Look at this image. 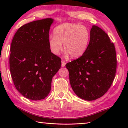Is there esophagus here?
I'll use <instances>...</instances> for the list:
<instances>
[{"mask_svg": "<svg viewBox=\"0 0 128 128\" xmlns=\"http://www.w3.org/2000/svg\"><path fill=\"white\" fill-rule=\"evenodd\" d=\"M66 62H64V61H62V67H64L65 66H66Z\"/></svg>", "mask_w": 128, "mask_h": 128, "instance_id": "obj_1", "label": "esophagus"}]
</instances>
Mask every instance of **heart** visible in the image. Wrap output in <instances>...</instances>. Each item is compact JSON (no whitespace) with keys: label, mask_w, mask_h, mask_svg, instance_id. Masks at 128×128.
Returning a JSON list of instances; mask_svg holds the SVG:
<instances>
[{"label":"heart","mask_w":128,"mask_h":128,"mask_svg":"<svg viewBox=\"0 0 128 128\" xmlns=\"http://www.w3.org/2000/svg\"><path fill=\"white\" fill-rule=\"evenodd\" d=\"M54 36L48 40L50 50L58 56L62 49L64 43L65 55L72 58L82 56L88 50L90 34L85 26L75 23H64L54 28Z\"/></svg>","instance_id":"heart-1"}]
</instances>
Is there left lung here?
<instances>
[{"label": "left lung", "instance_id": "1", "mask_svg": "<svg viewBox=\"0 0 128 128\" xmlns=\"http://www.w3.org/2000/svg\"><path fill=\"white\" fill-rule=\"evenodd\" d=\"M66 66L72 88L78 97L89 101L99 98L107 92L115 77L114 45L102 29L93 25L86 52Z\"/></svg>", "mask_w": 128, "mask_h": 128}]
</instances>
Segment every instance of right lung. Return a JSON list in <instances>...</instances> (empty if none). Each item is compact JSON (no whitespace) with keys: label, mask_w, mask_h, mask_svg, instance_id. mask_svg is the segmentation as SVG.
<instances>
[{"label":"right lung","mask_w":128,"mask_h":128,"mask_svg":"<svg viewBox=\"0 0 128 128\" xmlns=\"http://www.w3.org/2000/svg\"><path fill=\"white\" fill-rule=\"evenodd\" d=\"M54 20L47 18L21 26L12 40L10 70L17 90L31 100L48 96L52 80L61 67V59L48 44L49 32Z\"/></svg>","instance_id":"1"}]
</instances>
